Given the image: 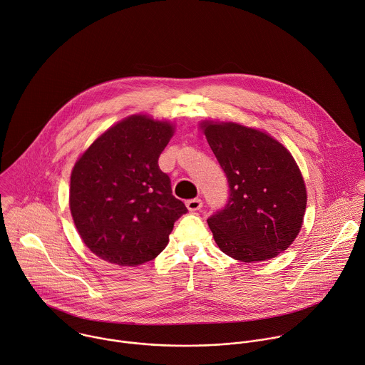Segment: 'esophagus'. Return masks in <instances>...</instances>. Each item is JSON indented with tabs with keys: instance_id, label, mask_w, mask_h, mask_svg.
<instances>
[{
	"instance_id": "esophagus-1",
	"label": "esophagus",
	"mask_w": 365,
	"mask_h": 365,
	"mask_svg": "<svg viewBox=\"0 0 365 365\" xmlns=\"http://www.w3.org/2000/svg\"><path fill=\"white\" fill-rule=\"evenodd\" d=\"M202 205H203V202H202L199 197L190 199V200L186 202V207H187L190 212H197V210H200Z\"/></svg>"
}]
</instances>
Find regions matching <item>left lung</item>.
<instances>
[{
    "label": "left lung",
    "instance_id": "8db88e82",
    "mask_svg": "<svg viewBox=\"0 0 365 365\" xmlns=\"http://www.w3.org/2000/svg\"><path fill=\"white\" fill-rule=\"evenodd\" d=\"M199 128L230 187L225 209L207 219L216 245L242 262L278 257L298 236L307 209V187L294 156L257 128L213 120Z\"/></svg>",
    "mask_w": 365,
    "mask_h": 365
}]
</instances>
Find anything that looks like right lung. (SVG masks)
Segmentation results:
<instances>
[{"instance_id": "obj_1", "label": "right lung", "mask_w": 365, "mask_h": 365, "mask_svg": "<svg viewBox=\"0 0 365 365\" xmlns=\"http://www.w3.org/2000/svg\"><path fill=\"white\" fill-rule=\"evenodd\" d=\"M169 120L132 114L103 132L76 160L70 212L84 245L100 259L138 267L168 245L187 212L158 160L175 135Z\"/></svg>"}]
</instances>
